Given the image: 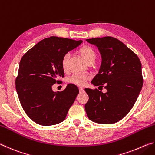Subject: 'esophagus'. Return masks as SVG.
<instances>
[{
  "label": "esophagus",
  "mask_w": 155,
  "mask_h": 155,
  "mask_svg": "<svg viewBox=\"0 0 155 155\" xmlns=\"http://www.w3.org/2000/svg\"><path fill=\"white\" fill-rule=\"evenodd\" d=\"M79 91H80V92H83V91H84V89H83V87H79Z\"/></svg>",
  "instance_id": "obj_1"
}]
</instances>
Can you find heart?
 I'll return each mask as SVG.
<instances>
[{"instance_id": "heart-1", "label": "heart", "mask_w": 155, "mask_h": 155, "mask_svg": "<svg viewBox=\"0 0 155 155\" xmlns=\"http://www.w3.org/2000/svg\"><path fill=\"white\" fill-rule=\"evenodd\" d=\"M79 53L86 62H90L94 61L96 59V52L91 47L89 46H84L79 49ZM68 54H65L61 60V67L64 72L68 70ZM89 75L83 74H74L69 78V82L70 83L75 84L77 85L83 86L85 85L87 81L89 79Z\"/></svg>"}]
</instances>
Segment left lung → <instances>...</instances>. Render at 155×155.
<instances>
[{
	"instance_id": "8db88e82",
	"label": "left lung",
	"mask_w": 155,
	"mask_h": 155,
	"mask_svg": "<svg viewBox=\"0 0 155 155\" xmlns=\"http://www.w3.org/2000/svg\"><path fill=\"white\" fill-rule=\"evenodd\" d=\"M102 57L99 72L91 83L107 90L85 89L89 101L85 111L91 121L110 124L124 117L134 106L143 85L141 64L134 52L113 37L87 39Z\"/></svg>"
}]
</instances>
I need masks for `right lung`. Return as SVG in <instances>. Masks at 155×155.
Segmentation results:
<instances>
[{"label": "right lung", "instance_id": "obj_1", "mask_svg": "<svg viewBox=\"0 0 155 155\" xmlns=\"http://www.w3.org/2000/svg\"><path fill=\"white\" fill-rule=\"evenodd\" d=\"M82 42V40L50 37L22 56L15 88L26 114L37 124L51 126L65 120L79 90L70 83L64 90L54 92L52 85L61 81L57 78L64 77L63 57Z\"/></svg>", "mask_w": 155, "mask_h": 155}]
</instances>
